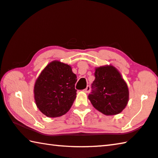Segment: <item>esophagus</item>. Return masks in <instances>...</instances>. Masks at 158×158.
<instances>
[{
	"instance_id": "esophagus-1",
	"label": "esophagus",
	"mask_w": 158,
	"mask_h": 158,
	"mask_svg": "<svg viewBox=\"0 0 158 158\" xmlns=\"http://www.w3.org/2000/svg\"><path fill=\"white\" fill-rule=\"evenodd\" d=\"M90 90H91V88H90V86H89V85H87L86 88L84 89V92H85L86 93H89L90 92Z\"/></svg>"
}]
</instances>
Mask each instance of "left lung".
I'll list each match as a JSON object with an SVG mask.
<instances>
[{
	"mask_svg": "<svg viewBox=\"0 0 158 158\" xmlns=\"http://www.w3.org/2000/svg\"><path fill=\"white\" fill-rule=\"evenodd\" d=\"M95 79L88 98L95 108L106 115H117L126 107L129 89L125 81L113 66L95 69Z\"/></svg>",
	"mask_w": 158,
	"mask_h": 158,
	"instance_id": "left-lung-1",
	"label": "left lung"
}]
</instances>
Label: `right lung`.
I'll use <instances>...</instances> for the list:
<instances>
[{
  "instance_id": "1",
  "label": "right lung",
  "mask_w": 158,
  "mask_h": 158,
  "mask_svg": "<svg viewBox=\"0 0 158 158\" xmlns=\"http://www.w3.org/2000/svg\"><path fill=\"white\" fill-rule=\"evenodd\" d=\"M76 75L71 66L53 61L48 64L34 85L35 104L49 118L61 116L68 112L76 98Z\"/></svg>"
}]
</instances>
